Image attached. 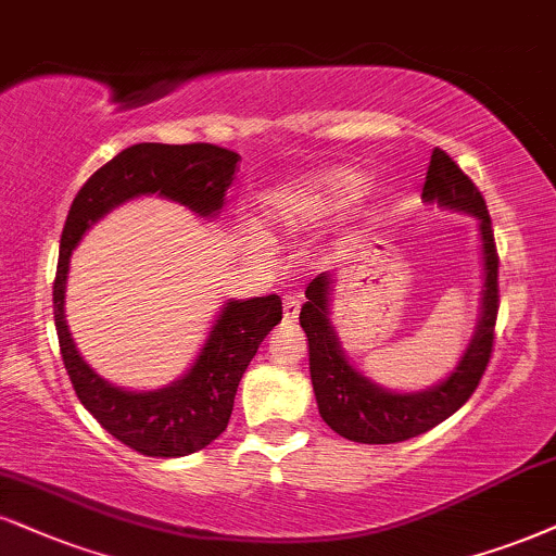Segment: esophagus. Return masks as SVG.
<instances>
[{
  "instance_id": "1",
  "label": "esophagus",
  "mask_w": 556,
  "mask_h": 556,
  "mask_svg": "<svg viewBox=\"0 0 556 556\" xmlns=\"http://www.w3.org/2000/svg\"><path fill=\"white\" fill-rule=\"evenodd\" d=\"M298 313H300V295L298 292H290V295H285V318L295 320Z\"/></svg>"
}]
</instances>
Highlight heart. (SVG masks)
Wrapping results in <instances>:
<instances>
[{"mask_svg":"<svg viewBox=\"0 0 556 556\" xmlns=\"http://www.w3.org/2000/svg\"><path fill=\"white\" fill-rule=\"evenodd\" d=\"M365 189L367 176L363 170L333 168L274 193L271 210L287 227L318 225L344 214Z\"/></svg>","mask_w":556,"mask_h":556,"instance_id":"b5f03b06","label":"heart"}]
</instances>
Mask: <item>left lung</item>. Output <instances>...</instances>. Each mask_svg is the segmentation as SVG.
<instances>
[{"label": "left lung", "instance_id": "left-lung-1", "mask_svg": "<svg viewBox=\"0 0 556 556\" xmlns=\"http://www.w3.org/2000/svg\"><path fill=\"white\" fill-rule=\"evenodd\" d=\"M422 199L445 210L466 212L477 217L481 253H484V290H481L479 324L456 370L443 383L414 393L388 391L365 378L350 365L331 326V290L337 279L329 271L318 274L305 287V305L300 307V326L307 337L311 380L316 391L318 412L324 422L346 440L367 445H388L417 438L451 414H456L471 393L492 357L494 324H497V249H494L492 219L481 191L473 180L453 163L447 152L434 147L427 168Z\"/></svg>", "mask_w": 556, "mask_h": 556}]
</instances>
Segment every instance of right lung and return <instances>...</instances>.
<instances>
[{
  "label": "right lung",
  "mask_w": 556,
  "mask_h": 556,
  "mask_svg": "<svg viewBox=\"0 0 556 556\" xmlns=\"http://www.w3.org/2000/svg\"><path fill=\"white\" fill-rule=\"evenodd\" d=\"M238 160V152L206 142L131 144L87 178L66 214L53 279V320L64 367L85 409L103 430L142 456H189L225 432L245 367L266 333L282 320V300L279 295L230 300L184 378L157 391H124L100 378L79 357L66 329L64 292L70 256L100 217L137 197L157 193L189 206L199 217H214L223 210Z\"/></svg>",
  "instance_id": "obj_1"
}]
</instances>
